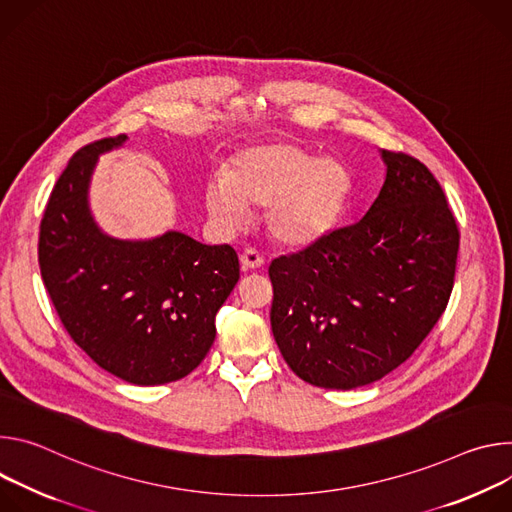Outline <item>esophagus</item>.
<instances>
[{
	"label": "esophagus",
	"mask_w": 512,
	"mask_h": 512,
	"mask_svg": "<svg viewBox=\"0 0 512 512\" xmlns=\"http://www.w3.org/2000/svg\"><path fill=\"white\" fill-rule=\"evenodd\" d=\"M240 262L244 270H258L264 264V256L254 248H246L240 256Z\"/></svg>",
	"instance_id": "1"
}]
</instances>
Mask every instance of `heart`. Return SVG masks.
I'll return each mask as SVG.
<instances>
[{"mask_svg":"<svg viewBox=\"0 0 512 512\" xmlns=\"http://www.w3.org/2000/svg\"><path fill=\"white\" fill-rule=\"evenodd\" d=\"M352 179L335 158L272 142L236 154L225 175L205 191L209 213L227 227L242 225L250 209L264 207L268 234L285 246H309L325 236L348 201Z\"/></svg>","mask_w":512,"mask_h":512,"instance_id":"heart-1","label":"heart"}]
</instances>
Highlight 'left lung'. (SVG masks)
<instances>
[{
	"label": "left lung",
	"instance_id": "obj_1",
	"mask_svg": "<svg viewBox=\"0 0 512 512\" xmlns=\"http://www.w3.org/2000/svg\"><path fill=\"white\" fill-rule=\"evenodd\" d=\"M386 181L368 213L274 258L270 325L289 368L323 388H356L401 366L443 315L460 230L431 170L382 150Z\"/></svg>",
	"mask_w": 512,
	"mask_h": 512
}]
</instances>
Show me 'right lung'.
Here are the masks:
<instances>
[{
  "label": "right lung",
  "instance_id": "add662e5",
  "mask_svg": "<svg viewBox=\"0 0 512 512\" xmlns=\"http://www.w3.org/2000/svg\"><path fill=\"white\" fill-rule=\"evenodd\" d=\"M124 140L101 138L75 152L40 221L38 264L73 342L113 376L154 386L203 362L240 260L232 246H203L179 232L122 242L97 230L87 207L91 170Z\"/></svg>",
  "mask_w": 512,
  "mask_h": 512
}]
</instances>
